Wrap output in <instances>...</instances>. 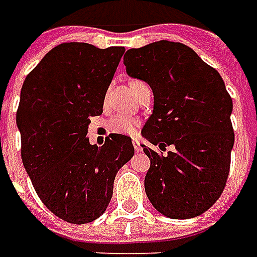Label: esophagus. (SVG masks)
<instances>
[{"mask_svg":"<svg viewBox=\"0 0 257 257\" xmlns=\"http://www.w3.org/2000/svg\"><path fill=\"white\" fill-rule=\"evenodd\" d=\"M133 145H134V151H136V152H143V147L140 145V143H138L137 140L133 141Z\"/></svg>","mask_w":257,"mask_h":257,"instance_id":"34e87169","label":"esophagus"}]
</instances>
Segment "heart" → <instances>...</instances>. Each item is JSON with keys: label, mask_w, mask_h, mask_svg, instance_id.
<instances>
[{"label": "heart", "mask_w": 257, "mask_h": 257, "mask_svg": "<svg viewBox=\"0 0 257 257\" xmlns=\"http://www.w3.org/2000/svg\"><path fill=\"white\" fill-rule=\"evenodd\" d=\"M144 83L141 81H132L130 83V88L132 87H137ZM138 120L128 117V116H123V114H114L113 117H110L108 121V128L112 133L116 134H123V136H134L138 130Z\"/></svg>", "instance_id": "obj_1"}]
</instances>
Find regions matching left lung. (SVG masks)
Here are the masks:
<instances>
[{"label": "left lung", "instance_id": "1", "mask_svg": "<svg viewBox=\"0 0 257 257\" xmlns=\"http://www.w3.org/2000/svg\"><path fill=\"white\" fill-rule=\"evenodd\" d=\"M123 62L154 92L143 137L174 147L163 156L143 145L151 161L147 196L166 217H196L219 199L230 172L232 99L224 81L190 47L166 40L128 50Z\"/></svg>", "mask_w": 257, "mask_h": 257}]
</instances>
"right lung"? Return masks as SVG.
Returning <instances> with one entry per match:
<instances>
[{"label": "right lung", "mask_w": 257, "mask_h": 257, "mask_svg": "<svg viewBox=\"0 0 257 257\" xmlns=\"http://www.w3.org/2000/svg\"><path fill=\"white\" fill-rule=\"evenodd\" d=\"M124 51L63 43L22 87L16 124L23 166L38 198L67 223H91L106 210L116 173L134 155L132 138L123 134H109L101 147L87 138Z\"/></svg>", "instance_id": "right-lung-1"}]
</instances>
